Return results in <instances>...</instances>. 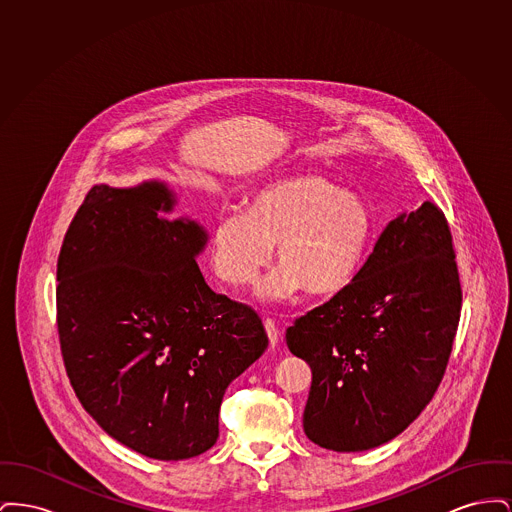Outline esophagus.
Wrapping results in <instances>:
<instances>
[{
	"instance_id": "obj_1",
	"label": "esophagus",
	"mask_w": 512,
	"mask_h": 512,
	"mask_svg": "<svg viewBox=\"0 0 512 512\" xmlns=\"http://www.w3.org/2000/svg\"><path fill=\"white\" fill-rule=\"evenodd\" d=\"M265 330H267L270 345H276V343L280 341V328H278V324H276L272 318H267V320H265Z\"/></svg>"
}]
</instances>
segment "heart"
<instances>
[{
	"instance_id": "b5f03b06",
	"label": "heart",
	"mask_w": 512,
	"mask_h": 512,
	"mask_svg": "<svg viewBox=\"0 0 512 512\" xmlns=\"http://www.w3.org/2000/svg\"><path fill=\"white\" fill-rule=\"evenodd\" d=\"M374 219L361 195L340 190L318 172H297L265 184L249 211L222 215L211 236L213 268L222 282L244 288L270 259L259 284L265 301H284L303 288L334 295L351 284L365 261Z\"/></svg>"
}]
</instances>
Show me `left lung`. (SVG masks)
Segmentation results:
<instances>
[{
  "mask_svg": "<svg viewBox=\"0 0 512 512\" xmlns=\"http://www.w3.org/2000/svg\"><path fill=\"white\" fill-rule=\"evenodd\" d=\"M445 215L424 201L391 220L347 288L286 332L313 372L307 438L355 453L399 436L430 403L461 318Z\"/></svg>",
  "mask_w": 512,
  "mask_h": 512,
  "instance_id": "obj_1",
  "label": "left lung"
}]
</instances>
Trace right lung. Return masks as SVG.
<instances>
[{
    "label": "right lung",
    "instance_id": "1",
    "mask_svg": "<svg viewBox=\"0 0 512 512\" xmlns=\"http://www.w3.org/2000/svg\"><path fill=\"white\" fill-rule=\"evenodd\" d=\"M165 182L94 186L57 261V330L82 407L111 436L157 461L219 438L224 391L267 349L261 318L215 293L195 259L207 232L169 220Z\"/></svg>",
    "mask_w": 512,
    "mask_h": 512
}]
</instances>
